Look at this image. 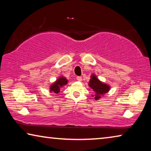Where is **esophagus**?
<instances>
[{"mask_svg":"<svg viewBox=\"0 0 151 151\" xmlns=\"http://www.w3.org/2000/svg\"><path fill=\"white\" fill-rule=\"evenodd\" d=\"M82 79H83V78H82L81 76H77V77H76V80L78 81H81Z\"/></svg>","mask_w":151,"mask_h":151,"instance_id":"obj_1","label":"esophagus"}]
</instances>
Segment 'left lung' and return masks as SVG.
Segmentation results:
<instances>
[{"label":"left lung","instance_id":"left-lung-1","mask_svg":"<svg viewBox=\"0 0 151 151\" xmlns=\"http://www.w3.org/2000/svg\"><path fill=\"white\" fill-rule=\"evenodd\" d=\"M88 86L93 90L94 94L92 96L96 101L101 98V96H103L104 94L108 93L110 90V86L105 83H102L94 74L91 75V78L88 83Z\"/></svg>","mask_w":151,"mask_h":151}]
</instances>
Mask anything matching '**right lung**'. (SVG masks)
<instances>
[{"label":"right lung","mask_w":151,"mask_h":151,"mask_svg":"<svg viewBox=\"0 0 151 151\" xmlns=\"http://www.w3.org/2000/svg\"><path fill=\"white\" fill-rule=\"evenodd\" d=\"M68 83V80L64 76H60L54 83L50 86V92L55 94H58L60 92V88L66 85Z\"/></svg>","instance_id":"right-lung-1"}]
</instances>
